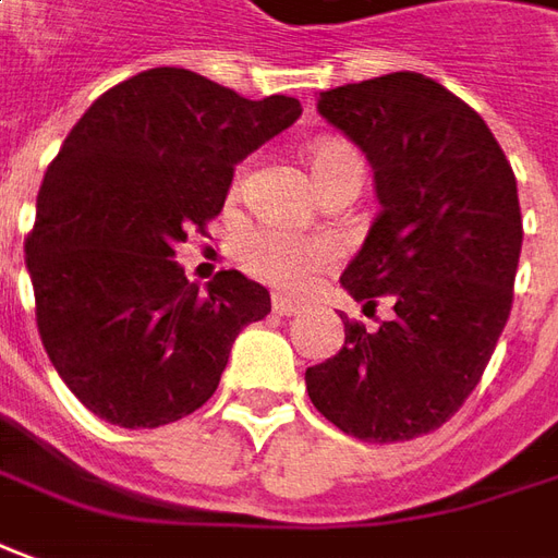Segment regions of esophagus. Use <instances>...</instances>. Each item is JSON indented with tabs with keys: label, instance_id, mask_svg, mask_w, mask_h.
<instances>
[{
	"label": "esophagus",
	"instance_id": "esophagus-1",
	"mask_svg": "<svg viewBox=\"0 0 558 558\" xmlns=\"http://www.w3.org/2000/svg\"><path fill=\"white\" fill-rule=\"evenodd\" d=\"M301 310H303L301 303L288 301V298H282V294H276V298H272V313H276V316H298Z\"/></svg>",
	"mask_w": 558,
	"mask_h": 558
}]
</instances>
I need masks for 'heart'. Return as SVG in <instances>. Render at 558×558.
<instances>
[{"label":"heart","instance_id":"heart-1","mask_svg":"<svg viewBox=\"0 0 558 558\" xmlns=\"http://www.w3.org/2000/svg\"><path fill=\"white\" fill-rule=\"evenodd\" d=\"M310 169L318 187H328L345 175H364V160L355 145L343 140L316 142L310 148ZM242 267L255 279L279 291H303L318 272L328 270L337 257V248L328 236H306L288 230H255L245 236L240 248Z\"/></svg>","mask_w":558,"mask_h":558}]
</instances>
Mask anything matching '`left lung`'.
Wrapping results in <instances>:
<instances>
[{"label": "left lung", "mask_w": 558, "mask_h": 558, "mask_svg": "<svg viewBox=\"0 0 558 558\" xmlns=\"http://www.w3.org/2000/svg\"><path fill=\"white\" fill-rule=\"evenodd\" d=\"M318 114L371 160L383 206L340 282L364 313L386 301L391 316L376 330L345 318L343 349L306 371V391L359 440H413L477 389L507 325L517 179L477 111L418 72L325 90Z\"/></svg>", "instance_id": "obj_1"}]
</instances>
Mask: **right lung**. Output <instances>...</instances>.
Returning <instances> with one entry per match:
<instances>
[{
	"label": "right lung",
	"instance_id": "obj_1",
	"mask_svg": "<svg viewBox=\"0 0 558 558\" xmlns=\"http://www.w3.org/2000/svg\"><path fill=\"white\" fill-rule=\"evenodd\" d=\"M301 111L294 96L245 99L160 66L114 84L72 126L38 187L26 270L45 352L90 413L157 428L213 398L270 291L240 270L199 291L175 245L206 233L236 163Z\"/></svg>",
	"mask_w": 558,
	"mask_h": 558
}]
</instances>
